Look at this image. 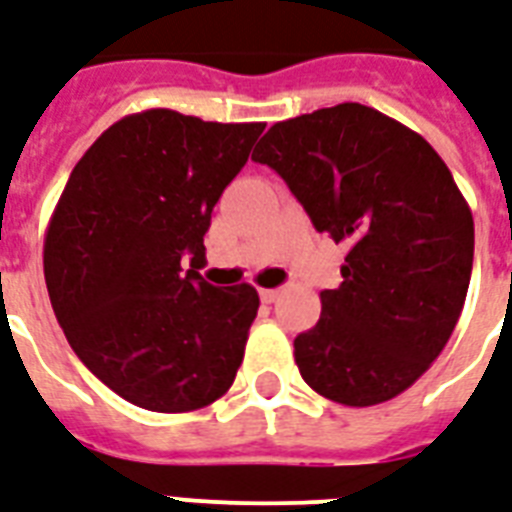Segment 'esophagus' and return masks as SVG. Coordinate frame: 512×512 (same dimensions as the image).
Masks as SVG:
<instances>
[{
    "label": "esophagus",
    "instance_id": "esophagus-1",
    "mask_svg": "<svg viewBox=\"0 0 512 512\" xmlns=\"http://www.w3.org/2000/svg\"><path fill=\"white\" fill-rule=\"evenodd\" d=\"M279 295H282V290H260V300H263V303H276Z\"/></svg>",
    "mask_w": 512,
    "mask_h": 512
}]
</instances>
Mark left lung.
I'll return each mask as SVG.
<instances>
[{"instance_id":"obj_1","label":"left lung","mask_w":512,"mask_h":512,"mask_svg":"<svg viewBox=\"0 0 512 512\" xmlns=\"http://www.w3.org/2000/svg\"><path fill=\"white\" fill-rule=\"evenodd\" d=\"M319 233L349 244L338 290L295 338L303 381L368 408L427 373L454 333L473 273V212L424 136L365 104L273 123L252 152Z\"/></svg>"}]
</instances>
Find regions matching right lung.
<instances>
[{"instance_id": "add662e5", "label": "right lung", "mask_w": 512, "mask_h": 512, "mask_svg": "<svg viewBox=\"0 0 512 512\" xmlns=\"http://www.w3.org/2000/svg\"><path fill=\"white\" fill-rule=\"evenodd\" d=\"M265 123L174 109L117 120L74 166L45 233V282L83 365L155 413L220 400L257 317L252 284L212 287L204 236Z\"/></svg>"}]
</instances>
